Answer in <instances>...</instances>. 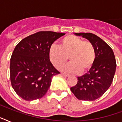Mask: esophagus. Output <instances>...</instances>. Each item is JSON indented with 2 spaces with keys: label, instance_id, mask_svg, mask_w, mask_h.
Masks as SVG:
<instances>
[{
  "label": "esophagus",
  "instance_id": "34e87169",
  "mask_svg": "<svg viewBox=\"0 0 122 122\" xmlns=\"http://www.w3.org/2000/svg\"><path fill=\"white\" fill-rule=\"evenodd\" d=\"M61 75L64 76H68L69 75L68 74H66V73H61Z\"/></svg>",
  "mask_w": 122,
  "mask_h": 122
}]
</instances>
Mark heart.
<instances>
[{"instance_id":"obj_1","label":"heart","mask_w":122,"mask_h":122,"mask_svg":"<svg viewBox=\"0 0 122 122\" xmlns=\"http://www.w3.org/2000/svg\"><path fill=\"white\" fill-rule=\"evenodd\" d=\"M49 56L52 64L56 68L64 65L69 58L70 63L61 67V70L77 73L91 70L94 64L96 54L92 42L69 35L61 39L59 46L53 44L50 47Z\"/></svg>"}]
</instances>
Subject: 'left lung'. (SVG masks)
I'll use <instances>...</instances> for the list:
<instances>
[{
  "instance_id": "1",
  "label": "left lung",
  "mask_w": 122,
  "mask_h": 122,
  "mask_svg": "<svg viewBox=\"0 0 122 122\" xmlns=\"http://www.w3.org/2000/svg\"><path fill=\"white\" fill-rule=\"evenodd\" d=\"M92 42L96 49V60L91 70L78 76L76 85L71 87L73 94L79 100L94 101L104 94L113 80L116 59L110 46L98 36L91 33H75Z\"/></svg>"
}]
</instances>
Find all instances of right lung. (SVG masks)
Here are the masks:
<instances>
[{"instance_id":"right-lung-1","label":"right lung","mask_w":122,"mask_h":122,"mask_svg":"<svg viewBox=\"0 0 122 122\" xmlns=\"http://www.w3.org/2000/svg\"><path fill=\"white\" fill-rule=\"evenodd\" d=\"M65 33L42 31L20 41L10 57V78L16 94L26 101L42 98L53 76L59 74L50 61L49 50Z\"/></svg>"}]
</instances>
